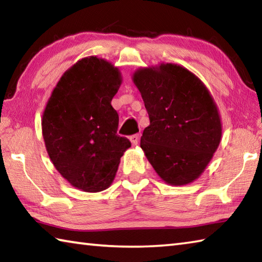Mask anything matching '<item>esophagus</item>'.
<instances>
[{"instance_id": "34e87169", "label": "esophagus", "mask_w": 262, "mask_h": 262, "mask_svg": "<svg viewBox=\"0 0 262 262\" xmlns=\"http://www.w3.org/2000/svg\"><path fill=\"white\" fill-rule=\"evenodd\" d=\"M129 140H130V143H132V145H137L139 144V141H140V135L139 134H135V135H132L130 137H129Z\"/></svg>"}]
</instances>
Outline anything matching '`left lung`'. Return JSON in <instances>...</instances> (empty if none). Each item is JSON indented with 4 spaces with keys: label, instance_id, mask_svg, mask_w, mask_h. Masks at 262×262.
Masks as SVG:
<instances>
[{
    "label": "left lung",
    "instance_id": "left-lung-1",
    "mask_svg": "<svg viewBox=\"0 0 262 262\" xmlns=\"http://www.w3.org/2000/svg\"><path fill=\"white\" fill-rule=\"evenodd\" d=\"M150 125L141 147L170 185H185L201 177L220 144L222 123L210 90L178 64L141 68L133 74Z\"/></svg>",
    "mask_w": 262,
    "mask_h": 262
}]
</instances>
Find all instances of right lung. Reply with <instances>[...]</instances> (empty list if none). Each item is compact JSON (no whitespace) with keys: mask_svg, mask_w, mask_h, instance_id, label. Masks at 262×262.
Returning <instances> with one entry per match:
<instances>
[{"mask_svg":"<svg viewBox=\"0 0 262 262\" xmlns=\"http://www.w3.org/2000/svg\"><path fill=\"white\" fill-rule=\"evenodd\" d=\"M122 81L118 68L89 56L65 71L42 116V135L55 168L74 188L99 192L115 180L130 142L117 134L111 105Z\"/></svg>","mask_w":262,"mask_h":262,"instance_id":"obj_1","label":"right lung"}]
</instances>
